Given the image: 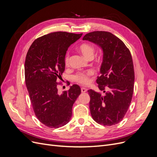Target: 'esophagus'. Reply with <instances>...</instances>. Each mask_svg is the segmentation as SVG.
<instances>
[{
  "instance_id": "obj_1",
  "label": "esophagus",
  "mask_w": 157,
  "mask_h": 157,
  "mask_svg": "<svg viewBox=\"0 0 157 157\" xmlns=\"http://www.w3.org/2000/svg\"><path fill=\"white\" fill-rule=\"evenodd\" d=\"M86 91H87V89L86 88H81L82 93H85Z\"/></svg>"
}]
</instances>
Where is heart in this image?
Instances as JSON below:
<instances>
[{
	"mask_svg": "<svg viewBox=\"0 0 157 157\" xmlns=\"http://www.w3.org/2000/svg\"><path fill=\"white\" fill-rule=\"evenodd\" d=\"M78 50L80 51V53L82 54L83 56L85 58L89 59V58H92L94 55L95 52V48L92 45H90L87 43H84L82 44L78 47ZM65 63L67 65L69 61V54H66L65 58H64ZM93 75V72L92 71H88L86 73H79L76 75L74 78L76 81L80 82L81 84H88L89 82V77L90 76Z\"/></svg>",
	"mask_w": 157,
	"mask_h": 157,
	"instance_id": "b5f03b06",
	"label": "heart"
}]
</instances>
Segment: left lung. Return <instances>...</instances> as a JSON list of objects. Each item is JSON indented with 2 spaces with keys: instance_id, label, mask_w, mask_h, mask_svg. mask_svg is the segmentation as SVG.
I'll return each mask as SVG.
<instances>
[{
  "instance_id": "left-lung-1",
  "label": "left lung",
  "mask_w": 157,
  "mask_h": 157,
  "mask_svg": "<svg viewBox=\"0 0 157 157\" xmlns=\"http://www.w3.org/2000/svg\"><path fill=\"white\" fill-rule=\"evenodd\" d=\"M82 39L98 45L103 52L100 76L96 80L103 93L88 90L92 117L103 126L118 124L128 111L134 92L135 76L130 52L109 32H91Z\"/></svg>"
}]
</instances>
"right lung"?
<instances>
[{
	"instance_id": "add662e5",
	"label": "right lung",
	"mask_w": 157,
	"mask_h": 157,
	"mask_svg": "<svg viewBox=\"0 0 157 157\" xmlns=\"http://www.w3.org/2000/svg\"><path fill=\"white\" fill-rule=\"evenodd\" d=\"M82 35V33H51L38 38L27 52L26 86L35 115L46 126H63L72 117L73 105L81 90L78 85L73 84L68 91L59 94L56 80L65 70L66 52Z\"/></svg>"
}]
</instances>
